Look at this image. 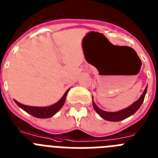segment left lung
Returning <instances> with one entry per match:
<instances>
[{"label": "left lung", "instance_id": "1", "mask_svg": "<svg viewBox=\"0 0 158 158\" xmlns=\"http://www.w3.org/2000/svg\"><path fill=\"white\" fill-rule=\"evenodd\" d=\"M147 87L148 86H146L144 92H143L142 94L141 95V96L139 97V100H136L135 102H134L133 104H131V106H129V107H126V108H124V109L123 110H120V111H115V112L104 111V110L100 109V107H97L96 104H95L94 101H93V108H94L95 111H96V113H97L101 118L105 119V120L111 121V122H118V121L123 120L125 118H128V117L134 115V114L139 109V107H141L142 104L143 103V100H144L145 96H146V91H147Z\"/></svg>", "mask_w": 158, "mask_h": 158}]
</instances>
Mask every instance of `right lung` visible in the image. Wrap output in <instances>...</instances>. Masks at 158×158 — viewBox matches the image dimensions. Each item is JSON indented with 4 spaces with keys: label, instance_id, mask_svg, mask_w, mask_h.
I'll return each mask as SVG.
<instances>
[{
    "label": "right lung",
    "instance_id": "right-lung-1",
    "mask_svg": "<svg viewBox=\"0 0 158 158\" xmlns=\"http://www.w3.org/2000/svg\"><path fill=\"white\" fill-rule=\"evenodd\" d=\"M69 89H67L65 94L62 96V97L58 100L57 103L52 104L51 106H47V107H35V106H27L22 104L19 103L18 101L15 100L16 104L19 106L20 108L27 112L28 114L31 115L32 116L36 117V118H51L53 115H54L59 111L63 104H65V98H66L67 93L69 92Z\"/></svg>",
    "mask_w": 158,
    "mask_h": 158
}]
</instances>
